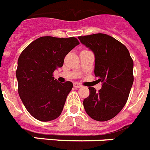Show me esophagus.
Listing matches in <instances>:
<instances>
[{"label":"esophagus","instance_id":"34e87169","mask_svg":"<svg viewBox=\"0 0 150 150\" xmlns=\"http://www.w3.org/2000/svg\"><path fill=\"white\" fill-rule=\"evenodd\" d=\"M74 88H81L82 86L80 84H79V83H74Z\"/></svg>","mask_w":150,"mask_h":150}]
</instances>
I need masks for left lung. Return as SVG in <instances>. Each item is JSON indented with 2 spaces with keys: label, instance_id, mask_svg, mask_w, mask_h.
I'll return each mask as SVG.
<instances>
[{
  "label": "left lung",
  "instance_id": "left-lung-1",
  "mask_svg": "<svg viewBox=\"0 0 150 150\" xmlns=\"http://www.w3.org/2000/svg\"><path fill=\"white\" fill-rule=\"evenodd\" d=\"M95 57V75L101 82L98 92L89 87V96L83 100L87 114L99 122L110 120L126 104L134 82V62L126 46L105 34L78 37Z\"/></svg>",
  "mask_w": 150,
  "mask_h": 150
}]
</instances>
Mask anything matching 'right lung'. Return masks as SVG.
<instances>
[{
	"label": "right lung",
	"mask_w": 150,
	"mask_h": 150,
	"mask_svg": "<svg viewBox=\"0 0 150 150\" xmlns=\"http://www.w3.org/2000/svg\"><path fill=\"white\" fill-rule=\"evenodd\" d=\"M79 44L76 38L46 36L33 41L19 55L16 72L18 95L29 113L39 121L55 120L62 113L73 83H59L53 72Z\"/></svg>",
	"instance_id": "obj_1"
}]
</instances>
